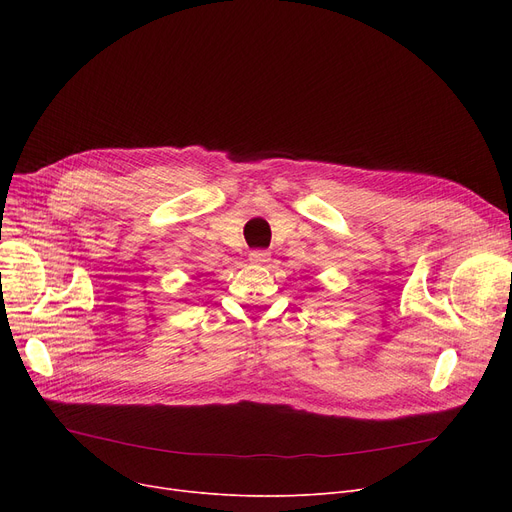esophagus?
<instances>
[{
    "label": "esophagus",
    "mask_w": 512,
    "mask_h": 512,
    "mask_svg": "<svg viewBox=\"0 0 512 512\" xmlns=\"http://www.w3.org/2000/svg\"><path fill=\"white\" fill-rule=\"evenodd\" d=\"M270 259H272V255L267 253V251H253V253H249V261L255 263V265H265Z\"/></svg>",
    "instance_id": "34e87169"
}]
</instances>
